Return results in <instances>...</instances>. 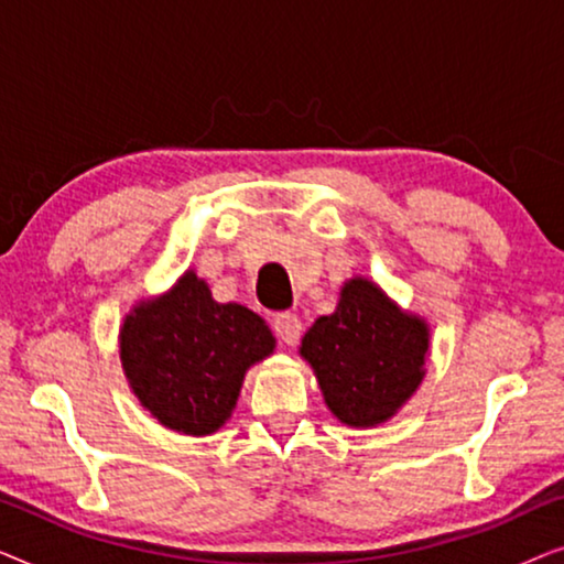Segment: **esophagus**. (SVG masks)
Wrapping results in <instances>:
<instances>
[{
    "label": "esophagus",
    "instance_id": "1",
    "mask_svg": "<svg viewBox=\"0 0 564 564\" xmlns=\"http://www.w3.org/2000/svg\"><path fill=\"white\" fill-rule=\"evenodd\" d=\"M274 334L280 336L288 346H295L300 341V336H303V323H300L295 313L276 315V318H274Z\"/></svg>",
    "mask_w": 564,
    "mask_h": 564
}]
</instances>
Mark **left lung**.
<instances>
[{
	"mask_svg": "<svg viewBox=\"0 0 564 564\" xmlns=\"http://www.w3.org/2000/svg\"><path fill=\"white\" fill-rule=\"evenodd\" d=\"M429 354L426 318L367 276L346 280L336 311L321 315L300 344L328 411L351 429L388 423L421 388Z\"/></svg>",
	"mask_w": 564,
	"mask_h": 564,
	"instance_id": "left-lung-1",
	"label": "left lung"
}]
</instances>
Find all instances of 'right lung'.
<instances>
[{
    "label": "right lung",
    "instance_id": "obj_1",
    "mask_svg": "<svg viewBox=\"0 0 564 564\" xmlns=\"http://www.w3.org/2000/svg\"><path fill=\"white\" fill-rule=\"evenodd\" d=\"M120 365L145 411L184 436H210L230 419L243 377L274 354L261 315L218 303L195 269L120 323Z\"/></svg>",
    "mask_w": 564,
    "mask_h": 564
}]
</instances>
